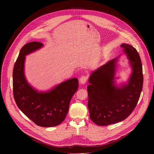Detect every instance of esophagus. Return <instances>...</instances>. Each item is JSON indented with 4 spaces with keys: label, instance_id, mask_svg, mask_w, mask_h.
<instances>
[{
    "label": "esophagus",
    "instance_id": "obj_1",
    "mask_svg": "<svg viewBox=\"0 0 154 154\" xmlns=\"http://www.w3.org/2000/svg\"><path fill=\"white\" fill-rule=\"evenodd\" d=\"M88 77L86 75H82L80 79V82L81 84H85L87 82Z\"/></svg>",
    "mask_w": 154,
    "mask_h": 154
}]
</instances>
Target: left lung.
Wrapping results in <instances>:
<instances>
[{"mask_svg":"<svg viewBox=\"0 0 154 154\" xmlns=\"http://www.w3.org/2000/svg\"><path fill=\"white\" fill-rule=\"evenodd\" d=\"M132 72L127 83L115 84L116 57L91 74L87 87L88 107L91 121L98 125H108L126 119L136 107L143 88V75L140 57L132 46L122 44Z\"/></svg>","mask_w":154,"mask_h":154,"instance_id":"obj_1","label":"left lung"}]
</instances>
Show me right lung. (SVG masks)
Wrapping results in <instances>:
<instances>
[{
	"instance_id": "1",
	"label": "right lung",
	"mask_w": 154,
	"mask_h": 154,
	"mask_svg": "<svg viewBox=\"0 0 154 154\" xmlns=\"http://www.w3.org/2000/svg\"><path fill=\"white\" fill-rule=\"evenodd\" d=\"M42 46V43L33 41L21 48L13 72V96L18 108L35 124L51 127L64 120L72 97L77 91L79 80L69 79L47 92H38L30 86L24 74L26 55Z\"/></svg>"
}]
</instances>
